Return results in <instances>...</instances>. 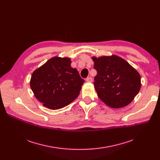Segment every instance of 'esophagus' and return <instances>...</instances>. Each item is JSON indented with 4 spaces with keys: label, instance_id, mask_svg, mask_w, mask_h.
I'll return each instance as SVG.
<instances>
[{
    "label": "esophagus",
    "instance_id": "34e87169",
    "mask_svg": "<svg viewBox=\"0 0 160 160\" xmlns=\"http://www.w3.org/2000/svg\"><path fill=\"white\" fill-rule=\"evenodd\" d=\"M86 82L91 83V82H93V78H92L90 77H88V78H86Z\"/></svg>",
    "mask_w": 160,
    "mask_h": 160
}]
</instances>
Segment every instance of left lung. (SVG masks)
Wrapping results in <instances>:
<instances>
[{
	"label": "left lung",
	"instance_id": "8db88e82",
	"mask_svg": "<svg viewBox=\"0 0 160 160\" xmlns=\"http://www.w3.org/2000/svg\"><path fill=\"white\" fill-rule=\"evenodd\" d=\"M92 59L97 72L93 83L99 98L113 108L128 105L141 88L139 72L124 59L115 55Z\"/></svg>",
	"mask_w": 160,
	"mask_h": 160
}]
</instances>
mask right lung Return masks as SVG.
Listing matches in <instances>:
<instances>
[{"instance_id": "1", "label": "right lung", "mask_w": 160, "mask_h": 160, "mask_svg": "<svg viewBox=\"0 0 160 160\" xmlns=\"http://www.w3.org/2000/svg\"><path fill=\"white\" fill-rule=\"evenodd\" d=\"M71 63L70 58L54 57L32 73L31 89L46 108L58 110L78 96L84 80Z\"/></svg>"}]
</instances>
